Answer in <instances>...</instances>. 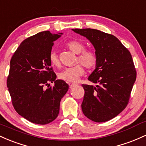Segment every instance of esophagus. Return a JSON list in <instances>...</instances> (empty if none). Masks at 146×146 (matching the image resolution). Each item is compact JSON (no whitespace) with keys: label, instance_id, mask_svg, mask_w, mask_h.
Listing matches in <instances>:
<instances>
[{"label":"esophagus","instance_id":"esophagus-1","mask_svg":"<svg viewBox=\"0 0 146 146\" xmlns=\"http://www.w3.org/2000/svg\"><path fill=\"white\" fill-rule=\"evenodd\" d=\"M76 84H75V83H69V86H70V88H72V87L75 86H76Z\"/></svg>","mask_w":146,"mask_h":146}]
</instances>
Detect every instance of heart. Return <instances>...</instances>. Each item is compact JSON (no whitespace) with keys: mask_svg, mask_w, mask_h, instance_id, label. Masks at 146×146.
<instances>
[{"mask_svg":"<svg viewBox=\"0 0 146 146\" xmlns=\"http://www.w3.org/2000/svg\"><path fill=\"white\" fill-rule=\"evenodd\" d=\"M66 47L70 51L77 54L76 63H81L87 69H93L97 64V56L91 50H85V45L77 40H71L66 44ZM50 61L54 66L59 67L60 63L58 55L55 52L50 54ZM85 73L83 65L78 64L72 68H65L58 74V78L68 83H76Z\"/></svg>","mask_w":146,"mask_h":146,"instance_id":"1","label":"heart"}]
</instances>
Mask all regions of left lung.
<instances>
[{
    "instance_id": "1",
    "label": "left lung",
    "mask_w": 146,
    "mask_h": 146,
    "mask_svg": "<svg viewBox=\"0 0 146 146\" xmlns=\"http://www.w3.org/2000/svg\"><path fill=\"white\" fill-rule=\"evenodd\" d=\"M86 37L97 56V64L88 80L96 86L83 84V114L94 122L117 117L128 104L137 72L130 52L117 37L97 29H72Z\"/></svg>"
}]
</instances>
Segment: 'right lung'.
<instances>
[{
    "label": "right lung",
    "mask_w": 146,
    "mask_h": 146,
    "mask_svg": "<svg viewBox=\"0 0 146 146\" xmlns=\"http://www.w3.org/2000/svg\"><path fill=\"white\" fill-rule=\"evenodd\" d=\"M62 33L39 32L21 43L10 60L7 86L15 110L33 123L45 125L58 117L60 102L68 90L63 80H56L50 54ZM50 82L55 86L50 88Z\"/></svg>",
    "instance_id": "1"
}]
</instances>
